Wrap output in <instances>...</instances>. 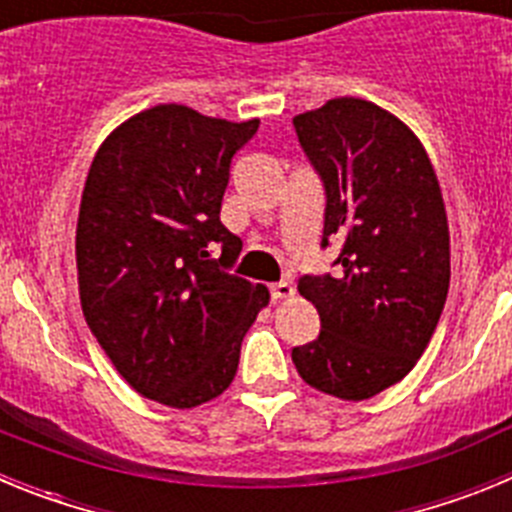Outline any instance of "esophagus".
<instances>
[{
  "instance_id": "34e87169",
  "label": "esophagus",
  "mask_w": 512,
  "mask_h": 512,
  "mask_svg": "<svg viewBox=\"0 0 512 512\" xmlns=\"http://www.w3.org/2000/svg\"><path fill=\"white\" fill-rule=\"evenodd\" d=\"M269 292H271V300L277 302V300H287V297L295 295V287H292L289 282H277V284H271Z\"/></svg>"
}]
</instances>
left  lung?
Returning a JSON list of instances; mask_svg holds the SVG:
<instances>
[{"label":"left lung","instance_id":"1","mask_svg":"<svg viewBox=\"0 0 512 512\" xmlns=\"http://www.w3.org/2000/svg\"><path fill=\"white\" fill-rule=\"evenodd\" d=\"M292 122L325 189L320 248L341 241L333 274L297 282L320 336L292 361L315 390L369 400L413 369L449 295L441 187L413 130L366 99H330Z\"/></svg>","mask_w":512,"mask_h":512}]
</instances>
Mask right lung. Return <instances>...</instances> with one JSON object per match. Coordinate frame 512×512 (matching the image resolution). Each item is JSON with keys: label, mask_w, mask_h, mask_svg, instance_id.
<instances>
[{"label": "right lung", "mask_w": 512, "mask_h": 512, "mask_svg": "<svg viewBox=\"0 0 512 512\" xmlns=\"http://www.w3.org/2000/svg\"><path fill=\"white\" fill-rule=\"evenodd\" d=\"M259 120L158 104L122 122L89 169L76 225L81 310L125 382L169 408L230 387L269 289L230 274L220 223L230 161Z\"/></svg>", "instance_id": "1"}]
</instances>
